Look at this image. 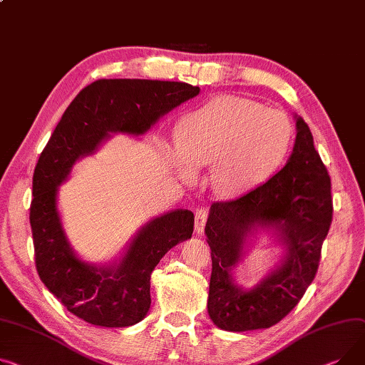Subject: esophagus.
Instances as JSON below:
<instances>
[{
  "mask_svg": "<svg viewBox=\"0 0 365 365\" xmlns=\"http://www.w3.org/2000/svg\"><path fill=\"white\" fill-rule=\"evenodd\" d=\"M207 217H208L207 208H198V210H197V212H195V232H197L198 236L204 233Z\"/></svg>",
  "mask_w": 365,
  "mask_h": 365,
  "instance_id": "obj_1",
  "label": "esophagus"
}]
</instances>
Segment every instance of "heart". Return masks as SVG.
<instances>
[{
	"label": "heart",
	"instance_id": "b5f03b06",
	"mask_svg": "<svg viewBox=\"0 0 365 365\" xmlns=\"http://www.w3.org/2000/svg\"><path fill=\"white\" fill-rule=\"evenodd\" d=\"M294 128L279 110L233 95H218L185 114L175 129L176 151L164 148L182 180L210 168L214 195L245 197L269 180L292 148Z\"/></svg>",
	"mask_w": 365,
	"mask_h": 365
}]
</instances>
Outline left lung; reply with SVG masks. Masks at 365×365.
Masks as SVG:
<instances>
[{"mask_svg":"<svg viewBox=\"0 0 365 365\" xmlns=\"http://www.w3.org/2000/svg\"><path fill=\"white\" fill-rule=\"evenodd\" d=\"M284 167L245 197L214 202L205 225L212 273L207 309L226 331L267 329L299 302L319 269L333 214L330 178L302 117ZM265 234L279 246L278 261L252 287L235 269Z\"/></svg>","mask_w":365,"mask_h":365,"instance_id":"obj_1","label":"left lung"}]
</instances>
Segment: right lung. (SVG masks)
Segmentation results:
<instances>
[{"label": "right lung", "mask_w": 365, "mask_h": 365, "mask_svg": "<svg viewBox=\"0 0 365 365\" xmlns=\"http://www.w3.org/2000/svg\"><path fill=\"white\" fill-rule=\"evenodd\" d=\"M200 86L148 79H101L82 89L64 111L34 173L31 227L42 283L83 322L101 327L139 323L151 307V273L160 259L192 237L193 212L160 214L107 262H89L73 250L58 210L60 185L71 168L115 133L139 138Z\"/></svg>", "instance_id": "obj_1"}]
</instances>
